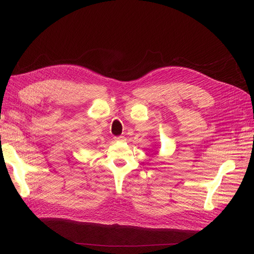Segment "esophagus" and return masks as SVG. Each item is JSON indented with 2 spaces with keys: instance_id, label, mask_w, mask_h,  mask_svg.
Wrapping results in <instances>:
<instances>
[{
  "instance_id": "esophagus-1",
  "label": "esophagus",
  "mask_w": 254,
  "mask_h": 254,
  "mask_svg": "<svg viewBox=\"0 0 254 254\" xmlns=\"http://www.w3.org/2000/svg\"><path fill=\"white\" fill-rule=\"evenodd\" d=\"M115 139L117 142H124V141H126V137H124V136H117V137H115Z\"/></svg>"
}]
</instances>
